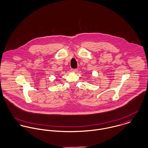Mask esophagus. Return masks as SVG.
<instances>
[{
	"mask_svg": "<svg viewBox=\"0 0 148 148\" xmlns=\"http://www.w3.org/2000/svg\"><path fill=\"white\" fill-rule=\"evenodd\" d=\"M77 71H78V70H77V69H71V71H72V72H74V73L76 72Z\"/></svg>",
	"mask_w": 148,
	"mask_h": 148,
	"instance_id": "34e87169",
	"label": "esophagus"
}]
</instances>
